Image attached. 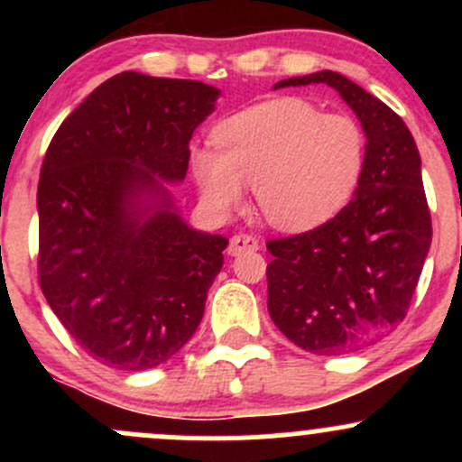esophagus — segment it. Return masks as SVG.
<instances>
[{
  "label": "esophagus",
  "mask_w": 462,
  "mask_h": 462,
  "mask_svg": "<svg viewBox=\"0 0 462 462\" xmlns=\"http://www.w3.org/2000/svg\"><path fill=\"white\" fill-rule=\"evenodd\" d=\"M258 247H261V241H258L256 235H252V232H238V235L230 238L227 252H230L232 256H236V254L243 252H256Z\"/></svg>",
  "instance_id": "obj_1"
}]
</instances>
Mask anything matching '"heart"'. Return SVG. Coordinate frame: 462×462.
Instances as JSON below:
<instances>
[{"label": "heart", "mask_w": 462, "mask_h": 462, "mask_svg": "<svg viewBox=\"0 0 462 462\" xmlns=\"http://www.w3.org/2000/svg\"><path fill=\"white\" fill-rule=\"evenodd\" d=\"M213 141L217 150L193 153L204 199L224 213L241 204L243 184H249L264 219L286 230L337 213L356 190L367 161V134L354 116L323 115L295 97L227 116Z\"/></svg>", "instance_id": "obj_1"}]
</instances>
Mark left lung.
I'll return each instance as SVG.
<instances>
[{"label":"left lung","mask_w":462,"mask_h":462,"mask_svg":"<svg viewBox=\"0 0 462 462\" xmlns=\"http://www.w3.org/2000/svg\"><path fill=\"white\" fill-rule=\"evenodd\" d=\"M328 84L367 134L356 195L326 224L269 238V315L295 346L338 356L371 346L404 321L432 243L421 158L411 130L384 102L337 71L275 84Z\"/></svg>","instance_id":"left-lung-1"}]
</instances>
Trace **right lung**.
<instances>
[{
  "mask_svg": "<svg viewBox=\"0 0 462 462\" xmlns=\"http://www.w3.org/2000/svg\"><path fill=\"white\" fill-rule=\"evenodd\" d=\"M219 91L198 79L116 73L56 130L41 164L39 284L88 356L143 371L198 330L227 238L190 230L161 180L187 176L190 136ZM141 192L161 197L152 216Z\"/></svg>",
  "mask_w": 462,
  "mask_h": 462,
  "instance_id": "add662e5",
  "label": "right lung"
}]
</instances>
